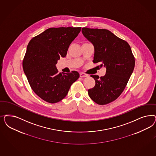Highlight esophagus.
<instances>
[{
	"label": "esophagus",
	"mask_w": 156,
	"mask_h": 156,
	"mask_svg": "<svg viewBox=\"0 0 156 156\" xmlns=\"http://www.w3.org/2000/svg\"><path fill=\"white\" fill-rule=\"evenodd\" d=\"M80 77H87L88 76V75H87V74H85V73H80Z\"/></svg>",
	"instance_id": "1"
}]
</instances>
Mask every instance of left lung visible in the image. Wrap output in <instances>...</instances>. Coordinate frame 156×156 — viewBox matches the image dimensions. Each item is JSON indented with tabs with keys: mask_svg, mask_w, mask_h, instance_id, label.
Returning <instances> with one entry per match:
<instances>
[{
	"mask_svg": "<svg viewBox=\"0 0 156 156\" xmlns=\"http://www.w3.org/2000/svg\"><path fill=\"white\" fill-rule=\"evenodd\" d=\"M82 33L94 47V63L106 68L104 76L91 75L95 86L88 90L96 103L105 105L116 100L125 90L135 66L129 44L106 29L82 28Z\"/></svg>",
	"mask_w": 156,
	"mask_h": 156,
	"instance_id": "8db88e82",
	"label": "left lung"
}]
</instances>
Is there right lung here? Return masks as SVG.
Masks as SVG:
<instances>
[{
	"mask_svg": "<svg viewBox=\"0 0 156 156\" xmlns=\"http://www.w3.org/2000/svg\"><path fill=\"white\" fill-rule=\"evenodd\" d=\"M81 27H52L30 40L23 61V68L31 88L44 101L55 103L66 97L80 75L76 71L58 73L56 64L66 55Z\"/></svg>",
	"mask_w": 156,
	"mask_h": 156,
	"instance_id": "right-lung-1",
	"label": "right lung"
}]
</instances>
